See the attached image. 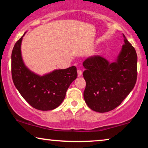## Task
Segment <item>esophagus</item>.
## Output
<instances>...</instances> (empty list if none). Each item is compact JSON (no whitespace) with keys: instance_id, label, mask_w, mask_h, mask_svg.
I'll list each match as a JSON object with an SVG mask.
<instances>
[{"instance_id":"34e87169","label":"esophagus","mask_w":148,"mask_h":148,"mask_svg":"<svg viewBox=\"0 0 148 148\" xmlns=\"http://www.w3.org/2000/svg\"><path fill=\"white\" fill-rule=\"evenodd\" d=\"M82 75V71L81 70H77V76L80 77Z\"/></svg>"}]
</instances>
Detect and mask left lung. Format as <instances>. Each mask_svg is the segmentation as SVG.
<instances>
[{
  "label": "left lung",
  "instance_id": "1",
  "mask_svg": "<svg viewBox=\"0 0 148 148\" xmlns=\"http://www.w3.org/2000/svg\"><path fill=\"white\" fill-rule=\"evenodd\" d=\"M124 44L116 60L110 62L100 56H90L83 62L86 87L85 102L90 108L106 112L121 104L137 81V56L123 34Z\"/></svg>",
  "mask_w": 148,
  "mask_h": 148
}]
</instances>
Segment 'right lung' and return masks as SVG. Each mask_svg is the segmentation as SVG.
Wrapping results in <instances>:
<instances>
[{
  "mask_svg": "<svg viewBox=\"0 0 148 148\" xmlns=\"http://www.w3.org/2000/svg\"><path fill=\"white\" fill-rule=\"evenodd\" d=\"M26 33V32H25ZM23 36L16 42L11 54V73L15 88L34 108L47 111L60 106L71 84L77 77V68L56 69L44 75L32 71L24 63L21 46Z\"/></svg>",
  "mask_w": 148,
  "mask_h": 148,
  "instance_id": "obj_1",
  "label": "right lung"
}]
</instances>
